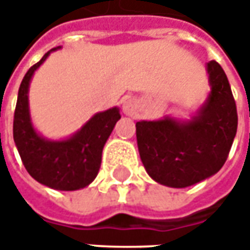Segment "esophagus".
<instances>
[{
    "label": "esophagus",
    "instance_id": "34e87169",
    "mask_svg": "<svg viewBox=\"0 0 250 250\" xmlns=\"http://www.w3.org/2000/svg\"><path fill=\"white\" fill-rule=\"evenodd\" d=\"M138 110H139V105H138V103L133 100V99H126V100L122 103V112L125 115L133 117V115L138 114Z\"/></svg>",
    "mask_w": 250,
    "mask_h": 250
}]
</instances>
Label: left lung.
I'll use <instances>...</instances> for the list:
<instances>
[{"instance_id":"1","label":"left lung","mask_w":250,"mask_h":250,"mask_svg":"<svg viewBox=\"0 0 250 250\" xmlns=\"http://www.w3.org/2000/svg\"><path fill=\"white\" fill-rule=\"evenodd\" d=\"M210 91L189 120L163 117L136 122L140 160L151 179L169 188H187L217 174L236 135V105L226 72L206 63Z\"/></svg>"}]
</instances>
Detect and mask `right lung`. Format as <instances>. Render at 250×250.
<instances>
[{
    "label": "right lung",
    "mask_w": 250,
    "mask_h": 250,
    "mask_svg": "<svg viewBox=\"0 0 250 250\" xmlns=\"http://www.w3.org/2000/svg\"><path fill=\"white\" fill-rule=\"evenodd\" d=\"M60 48L61 45L44 54L24 75L15 108L14 140L24 168L37 182L57 190H78L97 177L104 145L121 114L118 107L97 112L65 139H48L36 130L30 117L29 86L40 65Z\"/></svg>",
    "instance_id": "add662e5"
}]
</instances>
